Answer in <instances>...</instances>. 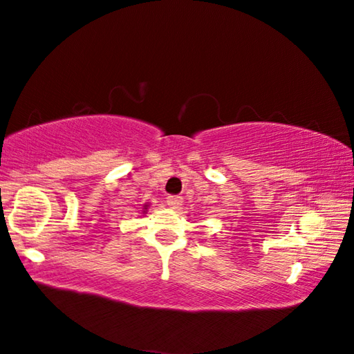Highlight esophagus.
<instances>
[{"mask_svg":"<svg viewBox=\"0 0 354 354\" xmlns=\"http://www.w3.org/2000/svg\"><path fill=\"white\" fill-rule=\"evenodd\" d=\"M167 205L170 207V208H173V210H178V208L183 205V198L181 197H176V196L167 197Z\"/></svg>","mask_w":354,"mask_h":354,"instance_id":"1","label":"esophagus"}]
</instances>
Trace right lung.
I'll return each instance as SVG.
<instances>
[{"label": "right lung", "mask_w": 354, "mask_h": 354, "mask_svg": "<svg viewBox=\"0 0 354 354\" xmlns=\"http://www.w3.org/2000/svg\"><path fill=\"white\" fill-rule=\"evenodd\" d=\"M147 207H149V205H144V208H142V213H146V210H147Z\"/></svg>", "instance_id": "obj_1"}]
</instances>
